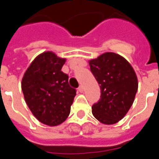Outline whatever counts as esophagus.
I'll use <instances>...</instances> for the list:
<instances>
[{
	"label": "esophagus",
	"mask_w": 159,
	"mask_h": 159,
	"mask_svg": "<svg viewBox=\"0 0 159 159\" xmlns=\"http://www.w3.org/2000/svg\"><path fill=\"white\" fill-rule=\"evenodd\" d=\"M78 90H79V92H81V93H82V92H84V87L82 86V85H80V86L79 87V88H78Z\"/></svg>",
	"instance_id": "obj_1"
}]
</instances>
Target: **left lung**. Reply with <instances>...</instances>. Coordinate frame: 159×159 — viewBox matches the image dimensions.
<instances>
[{
	"instance_id": "8db88e82",
	"label": "left lung",
	"mask_w": 159,
	"mask_h": 159,
	"mask_svg": "<svg viewBox=\"0 0 159 159\" xmlns=\"http://www.w3.org/2000/svg\"><path fill=\"white\" fill-rule=\"evenodd\" d=\"M88 63L101 90L99 102L92 107V114L103 124H115L134 102L139 86L135 71L124 57L115 52L102 53Z\"/></svg>"
}]
</instances>
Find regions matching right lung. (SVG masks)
Segmentation results:
<instances>
[{
	"label": "right lung",
	"instance_id": "obj_1",
	"mask_svg": "<svg viewBox=\"0 0 159 159\" xmlns=\"http://www.w3.org/2000/svg\"><path fill=\"white\" fill-rule=\"evenodd\" d=\"M66 59L47 51L38 55L24 74L21 89L32 115L43 124L55 127L66 120L76 91L61 71Z\"/></svg>",
	"mask_w": 159,
	"mask_h": 159
}]
</instances>
